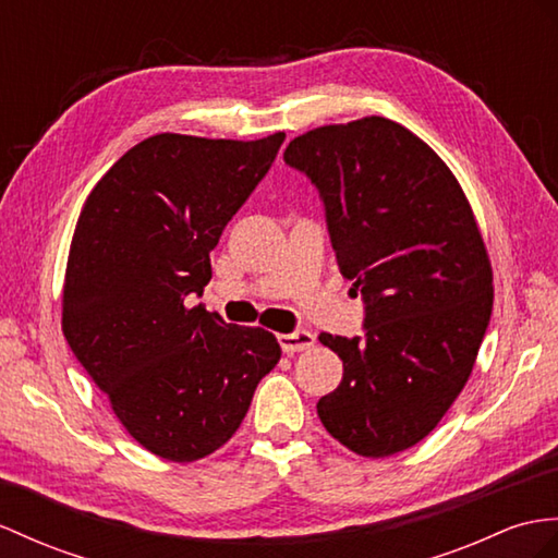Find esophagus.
<instances>
[{
    "label": "esophagus",
    "instance_id": "1",
    "mask_svg": "<svg viewBox=\"0 0 558 558\" xmlns=\"http://www.w3.org/2000/svg\"><path fill=\"white\" fill-rule=\"evenodd\" d=\"M279 345L283 352H301L315 345V333L312 331H293V333H281L279 336Z\"/></svg>",
    "mask_w": 558,
    "mask_h": 558
}]
</instances>
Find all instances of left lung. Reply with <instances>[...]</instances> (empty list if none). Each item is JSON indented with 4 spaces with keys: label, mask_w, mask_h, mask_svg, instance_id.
<instances>
[{
    "label": "left lung",
    "mask_w": 558,
    "mask_h": 558,
    "mask_svg": "<svg viewBox=\"0 0 558 558\" xmlns=\"http://www.w3.org/2000/svg\"><path fill=\"white\" fill-rule=\"evenodd\" d=\"M283 160L317 186L338 267L364 301V336L319 333L343 381L317 414L355 454L402 452L450 410L490 324L473 210L440 156L388 118L310 130Z\"/></svg>",
    "instance_id": "8db88e82"
}]
</instances>
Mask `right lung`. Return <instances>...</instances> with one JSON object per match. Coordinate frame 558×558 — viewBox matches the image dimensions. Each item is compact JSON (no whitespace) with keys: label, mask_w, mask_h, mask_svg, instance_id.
<instances>
[{"label":"right lung","mask_w":558,"mask_h":558,"mask_svg":"<svg viewBox=\"0 0 558 558\" xmlns=\"http://www.w3.org/2000/svg\"><path fill=\"white\" fill-rule=\"evenodd\" d=\"M283 140L156 134L101 177L77 217L63 336L120 424L162 459L184 464L222 447L281 357L269 331L186 305Z\"/></svg>","instance_id":"obj_1"}]
</instances>
